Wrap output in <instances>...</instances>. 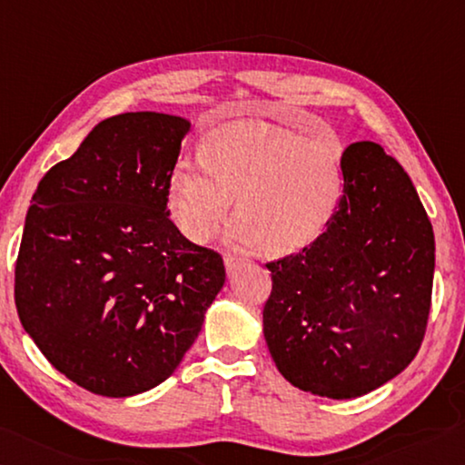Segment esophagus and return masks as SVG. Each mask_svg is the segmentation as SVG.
I'll use <instances>...</instances> for the list:
<instances>
[{
  "mask_svg": "<svg viewBox=\"0 0 465 465\" xmlns=\"http://www.w3.org/2000/svg\"><path fill=\"white\" fill-rule=\"evenodd\" d=\"M241 265H242V259L234 257V255H231V253H226V255H224V267H226V273H228V275L237 272Z\"/></svg>",
  "mask_w": 465,
  "mask_h": 465,
  "instance_id": "1",
  "label": "esophagus"
}]
</instances>
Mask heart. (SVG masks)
<instances>
[{"label": "heart", "instance_id": "obj_1", "mask_svg": "<svg viewBox=\"0 0 465 465\" xmlns=\"http://www.w3.org/2000/svg\"><path fill=\"white\" fill-rule=\"evenodd\" d=\"M341 141H302L267 124L210 130L200 163L179 159L167 185L169 214L193 242H206L237 198L231 239L262 242L267 255L298 253L321 237L345 192Z\"/></svg>", "mask_w": 465, "mask_h": 465}]
</instances>
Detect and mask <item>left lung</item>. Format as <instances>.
I'll return each instance as SVG.
<instances>
[{
	"label": "left lung",
	"instance_id": "1",
	"mask_svg": "<svg viewBox=\"0 0 465 465\" xmlns=\"http://www.w3.org/2000/svg\"><path fill=\"white\" fill-rule=\"evenodd\" d=\"M345 192L312 245L267 263L263 335L292 386L357 398L419 353L435 272L433 226L411 177L371 141L345 149Z\"/></svg>",
	"mask_w": 465,
	"mask_h": 465
}]
</instances>
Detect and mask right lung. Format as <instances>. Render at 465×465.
I'll list each match as a JSON object with an SVG mask.
<instances>
[{
	"label": "right lung",
	"instance_id": "right-lung-1",
	"mask_svg": "<svg viewBox=\"0 0 465 465\" xmlns=\"http://www.w3.org/2000/svg\"><path fill=\"white\" fill-rule=\"evenodd\" d=\"M190 126L159 112L105 118L32 195L15 308L53 368L94 394L165 381L224 286L223 257L187 241L167 210Z\"/></svg>",
	"mask_w": 465,
	"mask_h": 465
}]
</instances>
